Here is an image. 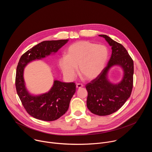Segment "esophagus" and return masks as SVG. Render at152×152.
<instances>
[{
	"label": "esophagus",
	"mask_w": 152,
	"mask_h": 152,
	"mask_svg": "<svg viewBox=\"0 0 152 152\" xmlns=\"http://www.w3.org/2000/svg\"><path fill=\"white\" fill-rule=\"evenodd\" d=\"M83 87V85L82 83H77L76 84V88L79 89Z\"/></svg>",
	"instance_id": "esophagus-1"
}]
</instances>
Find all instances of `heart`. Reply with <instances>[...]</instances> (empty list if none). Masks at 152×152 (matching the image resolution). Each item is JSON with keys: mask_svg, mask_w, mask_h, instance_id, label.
I'll use <instances>...</instances> for the list:
<instances>
[{"mask_svg": "<svg viewBox=\"0 0 152 152\" xmlns=\"http://www.w3.org/2000/svg\"><path fill=\"white\" fill-rule=\"evenodd\" d=\"M108 57V50L104 45H98L87 41H80L67 49V56L59 59V66L64 75L74 79L77 73L86 80L96 78L104 68Z\"/></svg>", "mask_w": 152, "mask_h": 152, "instance_id": "obj_1", "label": "heart"}]
</instances>
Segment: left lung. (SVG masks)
<instances>
[{"label":"left lung","mask_w":152,"mask_h":152,"mask_svg":"<svg viewBox=\"0 0 152 152\" xmlns=\"http://www.w3.org/2000/svg\"><path fill=\"white\" fill-rule=\"evenodd\" d=\"M103 37L112 48V54L107 66L101 73L86 85L88 91L86 105L93 114L100 116L110 115L124 104L131 96L133 88L134 61L123 45L106 35ZM117 64L124 70L122 81L117 84L111 83L107 75L109 69Z\"/></svg>","instance_id":"1"}]
</instances>
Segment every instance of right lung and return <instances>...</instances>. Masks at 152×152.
<instances>
[{"label": "right lung", "mask_w": 152, "mask_h": 152, "mask_svg": "<svg viewBox=\"0 0 152 152\" xmlns=\"http://www.w3.org/2000/svg\"><path fill=\"white\" fill-rule=\"evenodd\" d=\"M69 39L45 41L37 45L21 56L18 63L15 76L17 94L26 112L32 117L43 121H54L67 112L70 102L76 92L74 82L54 80L48 93L33 96L27 91L23 78L26 65L35 59H40L56 53L67 42Z\"/></svg>", "instance_id": "obj_1"}]
</instances>
